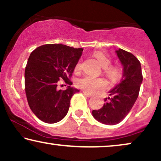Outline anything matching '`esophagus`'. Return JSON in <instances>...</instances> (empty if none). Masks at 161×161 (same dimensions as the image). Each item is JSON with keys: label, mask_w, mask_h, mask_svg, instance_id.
<instances>
[{"label": "esophagus", "mask_w": 161, "mask_h": 161, "mask_svg": "<svg viewBox=\"0 0 161 161\" xmlns=\"http://www.w3.org/2000/svg\"><path fill=\"white\" fill-rule=\"evenodd\" d=\"M83 94H84V95L86 96L87 97H92V94H89V93H87L86 92L83 91Z\"/></svg>", "instance_id": "34e87169"}]
</instances>
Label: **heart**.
<instances>
[{
    "label": "heart",
    "instance_id": "heart-1",
    "mask_svg": "<svg viewBox=\"0 0 161 161\" xmlns=\"http://www.w3.org/2000/svg\"><path fill=\"white\" fill-rule=\"evenodd\" d=\"M94 56L97 59L100 65L105 69V73L112 80H117L122 76V71L118 67L110 66L111 64V59L108 56L101 51H97L94 53ZM81 70V62L78 61L75 67V72L78 73ZM76 86L79 89L88 93H95L100 89H103L106 86V82L104 79L94 78L91 75H86L78 79Z\"/></svg>",
    "mask_w": 161,
    "mask_h": 161
}]
</instances>
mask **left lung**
<instances>
[{
  "mask_svg": "<svg viewBox=\"0 0 161 161\" xmlns=\"http://www.w3.org/2000/svg\"><path fill=\"white\" fill-rule=\"evenodd\" d=\"M116 54L124 67L120 83L109 92L111 97L105 98V103L99 110H93L92 114L103 124L114 125L122 122L133 108L139 94L143 80L141 63L132 54L122 49Z\"/></svg>",
  "mask_w": 161,
  "mask_h": 161,
  "instance_id": "1",
  "label": "left lung"
}]
</instances>
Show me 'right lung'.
Here are the masks:
<instances>
[{
  "instance_id": "obj_1",
  "label": "right lung",
  "mask_w": 161,
  "mask_h": 161,
  "mask_svg": "<svg viewBox=\"0 0 161 161\" xmlns=\"http://www.w3.org/2000/svg\"><path fill=\"white\" fill-rule=\"evenodd\" d=\"M83 48L61 44H47L32 51L25 69L26 97L35 115L46 123H56L67 115L72 97L78 89L70 87L75 67ZM61 80L69 85L58 89Z\"/></svg>"
}]
</instances>
